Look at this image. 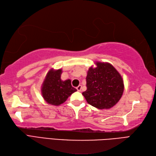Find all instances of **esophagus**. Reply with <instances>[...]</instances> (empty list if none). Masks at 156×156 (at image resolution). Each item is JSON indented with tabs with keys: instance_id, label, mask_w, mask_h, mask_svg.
Listing matches in <instances>:
<instances>
[{
	"instance_id": "1",
	"label": "esophagus",
	"mask_w": 156,
	"mask_h": 156,
	"mask_svg": "<svg viewBox=\"0 0 156 156\" xmlns=\"http://www.w3.org/2000/svg\"><path fill=\"white\" fill-rule=\"evenodd\" d=\"M81 87H82V86L81 85H79V86H77V87H76V89H77V90L78 91H81Z\"/></svg>"
}]
</instances>
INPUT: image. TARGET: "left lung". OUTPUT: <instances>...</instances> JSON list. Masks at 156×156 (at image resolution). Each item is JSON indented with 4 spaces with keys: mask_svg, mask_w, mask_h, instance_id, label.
<instances>
[{
    "mask_svg": "<svg viewBox=\"0 0 156 156\" xmlns=\"http://www.w3.org/2000/svg\"><path fill=\"white\" fill-rule=\"evenodd\" d=\"M86 77L87 90L82 93L87 102L99 109H109L122 98L124 84L122 76L112 65L96 62Z\"/></svg>",
    "mask_w": 156,
    "mask_h": 156,
    "instance_id": "8db88e82",
    "label": "left lung"
}]
</instances>
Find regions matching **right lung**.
Here are the masks:
<instances>
[{
	"label": "right lung",
	"instance_id": "obj_1",
	"mask_svg": "<svg viewBox=\"0 0 156 156\" xmlns=\"http://www.w3.org/2000/svg\"><path fill=\"white\" fill-rule=\"evenodd\" d=\"M62 69H51L47 73L41 87L43 99L50 105H59L63 103L72 93L77 91L73 87L70 79L62 81Z\"/></svg>",
	"mask_w": 156,
	"mask_h": 156
}]
</instances>
